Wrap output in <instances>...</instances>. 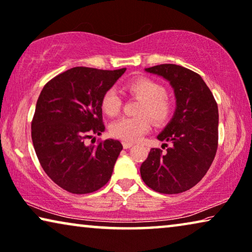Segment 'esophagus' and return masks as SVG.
<instances>
[{"label":"esophagus","mask_w":252,"mask_h":252,"mask_svg":"<svg viewBox=\"0 0 252 252\" xmlns=\"http://www.w3.org/2000/svg\"><path fill=\"white\" fill-rule=\"evenodd\" d=\"M123 147H124V149H129L133 147V144L129 143V142H123Z\"/></svg>","instance_id":"esophagus-1"}]
</instances>
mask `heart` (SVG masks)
Listing matches in <instances>:
<instances>
[{
    "label": "heart",
    "instance_id": "heart-1",
    "mask_svg": "<svg viewBox=\"0 0 252 252\" xmlns=\"http://www.w3.org/2000/svg\"><path fill=\"white\" fill-rule=\"evenodd\" d=\"M126 91L141 99L138 117H125L111 124L110 133L125 142H136L151 128V119L156 124L166 123L171 114V102L165 95L161 84L149 77H137L127 83ZM102 111L109 117L117 116L122 108V99L114 89L108 90L101 100ZM149 117L148 118L147 116Z\"/></svg>",
    "mask_w": 252,
    "mask_h": 252
}]
</instances>
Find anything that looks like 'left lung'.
I'll return each instance as SVG.
<instances>
[{"mask_svg": "<svg viewBox=\"0 0 252 252\" xmlns=\"http://www.w3.org/2000/svg\"><path fill=\"white\" fill-rule=\"evenodd\" d=\"M145 71L169 83L176 108L157 136L173 145L165 153L151 149L141 165V177L153 191L182 193L198 184L214 161L218 144L217 103L201 76L188 68L166 63Z\"/></svg>", "mask_w": 252, "mask_h": 252, "instance_id": "8db88e82", "label": "left lung"}]
</instances>
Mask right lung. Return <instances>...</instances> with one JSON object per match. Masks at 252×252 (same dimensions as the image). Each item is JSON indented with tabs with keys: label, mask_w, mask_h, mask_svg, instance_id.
<instances>
[{
	"label": "right lung",
	"mask_w": 252,
	"mask_h": 252,
	"mask_svg": "<svg viewBox=\"0 0 252 252\" xmlns=\"http://www.w3.org/2000/svg\"><path fill=\"white\" fill-rule=\"evenodd\" d=\"M125 70L75 67L51 79L39 94L32 144L47 176L65 191L85 194L110 180L122 143L108 138L86 145L85 140L104 132L102 96Z\"/></svg>",
	"instance_id": "add662e5"
}]
</instances>
